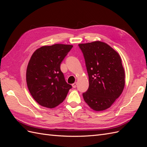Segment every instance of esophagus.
<instances>
[{"instance_id":"esophagus-1","label":"esophagus","mask_w":147,"mask_h":147,"mask_svg":"<svg viewBox=\"0 0 147 147\" xmlns=\"http://www.w3.org/2000/svg\"><path fill=\"white\" fill-rule=\"evenodd\" d=\"M77 82H75L74 83L72 84V87H73L74 88H75L77 87Z\"/></svg>"}]
</instances>
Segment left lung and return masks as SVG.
<instances>
[{
	"instance_id": "left-lung-1",
	"label": "left lung",
	"mask_w": 147,
	"mask_h": 147,
	"mask_svg": "<svg viewBox=\"0 0 147 147\" xmlns=\"http://www.w3.org/2000/svg\"><path fill=\"white\" fill-rule=\"evenodd\" d=\"M89 77V88L83 93L86 103L95 111L109 109L121 94L125 74L118 53L100 41L78 44Z\"/></svg>"
}]
</instances>
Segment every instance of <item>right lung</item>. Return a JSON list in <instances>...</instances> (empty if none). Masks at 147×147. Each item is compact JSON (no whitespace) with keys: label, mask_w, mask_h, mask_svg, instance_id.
<instances>
[{"label":"right lung","mask_w":147,"mask_h":147,"mask_svg":"<svg viewBox=\"0 0 147 147\" xmlns=\"http://www.w3.org/2000/svg\"><path fill=\"white\" fill-rule=\"evenodd\" d=\"M72 47L64 44L43 46L31 56L26 70V82L30 94L40 105L56 107L72 88L65 82L60 65Z\"/></svg>","instance_id":"obj_1"}]
</instances>
